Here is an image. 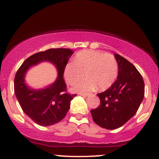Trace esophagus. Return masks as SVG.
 I'll use <instances>...</instances> for the list:
<instances>
[{
  "label": "esophagus",
  "instance_id": "obj_1",
  "mask_svg": "<svg viewBox=\"0 0 159 159\" xmlns=\"http://www.w3.org/2000/svg\"><path fill=\"white\" fill-rule=\"evenodd\" d=\"M79 95H81V96H87L90 95V93H80Z\"/></svg>",
  "mask_w": 159,
  "mask_h": 159
}]
</instances>
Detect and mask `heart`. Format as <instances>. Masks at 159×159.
Masks as SVG:
<instances>
[{
  "label": "heart",
  "instance_id": "heart-1",
  "mask_svg": "<svg viewBox=\"0 0 159 159\" xmlns=\"http://www.w3.org/2000/svg\"><path fill=\"white\" fill-rule=\"evenodd\" d=\"M118 63L115 57L109 53L96 50L78 52L73 62L65 66L63 75L69 84H73L84 76L87 78L75 84L72 90L76 92L90 91L97 87L105 90L113 85L118 75Z\"/></svg>",
  "mask_w": 159,
  "mask_h": 159
}]
</instances>
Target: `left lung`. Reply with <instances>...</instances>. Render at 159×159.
<instances>
[{"instance_id": "1", "label": "left lung", "mask_w": 159, "mask_h": 159, "mask_svg": "<svg viewBox=\"0 0 159 159\" xmlns=\"http://www.w3.org/2000/svg\"><path fill=\"white\" fill-rule=\"evenodd\" d=\"M118 63L116 81L107 90L98 93L100 105L90 111L93 120L106 129H116L136 114L144 97V81L132 63L115 54Z\"/></svg>"}]
</instances>
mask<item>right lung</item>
Instances as JSON below:
<instances>
[{
    "label": "right lung",
    "mask_w": 159,
    "mask_h": 159,
    "mask_svg": "<svg viewBox=\"0 0 159 159\" xmlns=\"http://www.w3.org/2000/svg\"><path fill=\"white\" fill-rule=\"evenodd\" d=\"M73 53L68 48H50L37 52L27 58L16 72L14 79L16 98L24 112L38 125L48 126L61 122L68 112L71 100L77 95L67 92L63 79L64 67ZM45 60L56 66L58 77L45 89L31 90L23 81L25 72L31 65Z\"/></svg>",
    "instance_id": "obj_1"
}]
</instances>
